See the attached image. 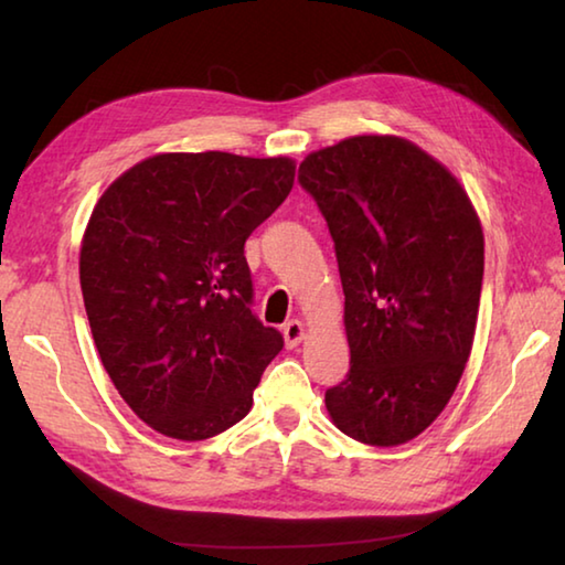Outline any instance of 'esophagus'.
Instances as JSON below:
<instances>
[{"label":"esophagus","instance_id":"obj_1","mask_svg":"<svg viewBox=\"0 0 565 565\" xmlns=\"http://www.w3.org/2000/svg\"><path fill=\"white\" fill-rule=\"evenodd\" d=\"M303 333H306L303 323L299 319H291V321L284 323V341H286V347H289V349L299 347V343L303 341Z\"/></svg>","mask_w":565,"mask_h":565}]
</instances>
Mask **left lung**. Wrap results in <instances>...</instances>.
<instances>
[{"label":"left lung","mask_w":565,"mask_h":565,"mask_svg":"<svg viewBox=\"0 0 565 565\" xmlns=\"http://www.w3.org/2000/svg\"><path fill=\"white\" fill-rule=\"evenodd\" d=\"M299 184L327 218L351 369L327 391L339 431L369 446L416 438L441 414L473 347L483 232L458 179L398 137L313 151Z\"/></svg>","instance_id":"obj_1"}]
</instances>
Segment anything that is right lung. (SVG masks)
Returning <instances> with one entry per match:
<instances>
[{"label":"right lung","instance_id":"obj_1","mask_svg":"<svg viewBox=\"0 0 565 565\" xmlns=\"http://www.w3.org/2000/svg\"><path fill=\"white\" fill-rule=\"evenodd\" d=\"M294 161L157 154L94 206L79 281L114 386L154 431L204 441L242 420L284 337L252 313L244 244L294 186Z\"/></svg>","mask_w":565,"mask_h":565}]
</instances>
